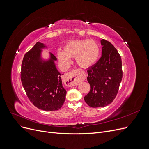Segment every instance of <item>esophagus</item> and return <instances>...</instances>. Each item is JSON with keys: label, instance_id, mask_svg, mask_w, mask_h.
<instances>
[{"label": "esophagus", "instance_id": "obj_1", "mask_svg": "<svg viewBox=\"0 0 149 149\" xmlns=\"http://www.w3.org/2000/svg\"><path fill=\"white\" fill-rule=\"evenodd\" d=\"M68 86H77L79 83L83 81L86 78V74L81 70H76L65 74Z\"/></svg>", "mask_w": 149, "mask_h": 149}]
</instances>
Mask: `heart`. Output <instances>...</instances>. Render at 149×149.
<instances>
[{
    "mask_svg": "<svg viewBox=\"0 0 149 149\" xmlns=\"http://www.w3.org/2000/svg\"><path fill=\"white\" fill-rule=\"evenodd\" d=\"M100 55V49L97 43L88 39L70 41L65 44L63 52L58 51L57 53L58 60L63 65L70 64V58L76 57V63L84 68L96 64Z\"/></svg>",
    "mask_w": 149,
    "mask_h": 149,
    "instance_id": "obj_1",
    "label": "heart"
}]
</instances>
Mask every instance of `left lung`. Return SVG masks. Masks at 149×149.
I'll use <instances>...</instances> for the list:
<instances>
[{"label":"left lung","mask_w":149,"mask_h":149,"mask_svg":"<svg viewBox=\"0 0 149 149\" xmlns=\"http://www.w3.org/2000/svg\"><path fill=\"white\" fill-rule=\"evenodd\" d=\"M102 56L96 64L88 68L90 91L84 101L91 107H104L113 101L123 78L122 61L118 50L106 40H101Z\"/></svg>","instance_id":"1"}]
</instances>
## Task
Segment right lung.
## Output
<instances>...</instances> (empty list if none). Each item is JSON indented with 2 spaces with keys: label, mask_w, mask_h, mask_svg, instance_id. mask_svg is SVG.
I'll use <instances>...</instances> for the list:
<instances>
[{
  "label": "right lung",
  "mask_w": 149,
  "mask_h": 149,
  "mask_svg": "<svg viewBox=\"0 0 149 149\" xmlns=\"http://www.w3.org/2000/svg\"><path fill=\"white\" fill-rule=\"evenodd\" d=\"M45 45L40 42L25 53L21 67L22 84L33 104L43 111L60 109L66 99L61 74L58 71L55 56L49 53L48 60L42 58Z\"/></svg>",
  "instance_id": "obj_1"
}]
</instances>
